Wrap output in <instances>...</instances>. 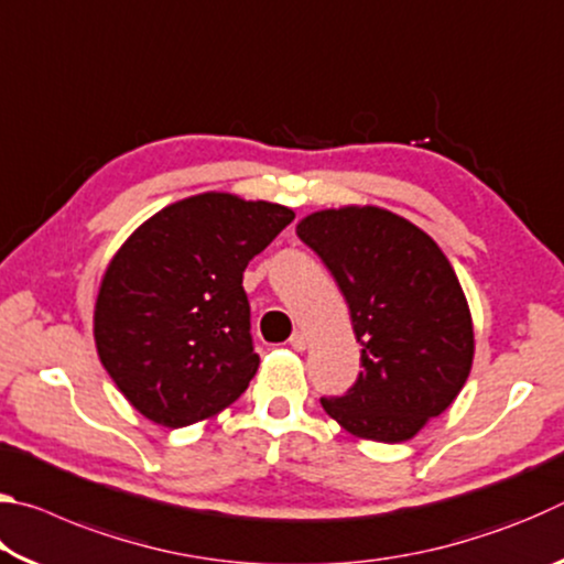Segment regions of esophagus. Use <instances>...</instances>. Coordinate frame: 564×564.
<instances>
[{"label":"esophagus","instance_id":"1","mask_svg":"<svg viewBox=\"0 0 564 564\" xmlns=\"http://www.w3.org/2000/svg\"><path fill=\"white\" fill-rule=\"evenodd\" d=\"M289 346H291L293 350H299V352H303L305 348H308V340H305V336H303V333H293V336L289 338Z\"/></svg>","mask_w":564,"mask_h":564}]
</instances>
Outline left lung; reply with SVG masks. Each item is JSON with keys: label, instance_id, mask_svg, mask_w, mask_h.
<instances>
[{"label": "left lung", "instance_id": "8db88e82", "mask_svg": "<svg viewBox=\"0 0 564 564\" xmlns=\"http://www.w3.org/2000/svg\"><path fill=\"white\" fill-rule=\"evenodd\" d=\"M350 308L358 380L321 405L350 435L403 443L453 405L473 368V318L431 236L378 206L326 208L295 226Z\"/></svg>", "mask_w": 564, "mask_h": 564}]
</instances>
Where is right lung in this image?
Masks as SVG:
<instances>
[{"instance_id": "right-lung-1", "label": "right lung", "mask_w": 564, "mask_h": 564, "mask_svg": "<svg viewBox=\"0 0 564 564\" xmlns=\"http://www.w3.org/2000/svg\"><path fill=\"white\" fill-rule=\"evenodd\" d=\"M293 218L281 204L208 191L161 208L113 253L94 340L141 415L184 427L241 398L261 362L243 271Z\"/></svg>"}]
</instances>
